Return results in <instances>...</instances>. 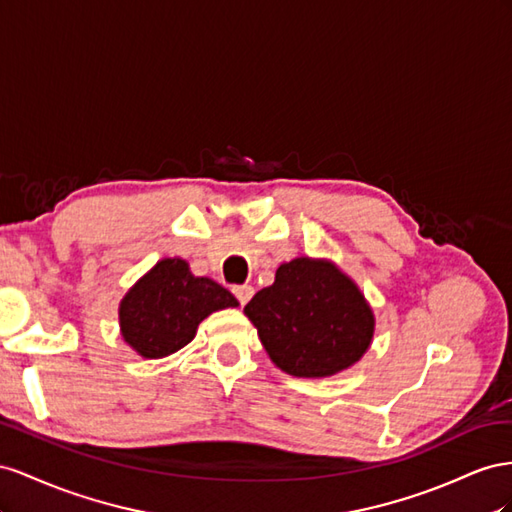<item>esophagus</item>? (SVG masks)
Here are the masks:
<instances>
[{
  "label": "esophagus",
  "instance_id": "1",
  "mask_svg": "<svg viewBox=\"0 0 512 512\" xmlns=\"http://www.w3.org/2000/svg\"><path fill=\"white\" fill-rule=\"evenodd\" d=\"M233 294H236V298L240 300V304H246L248 300L253 298L255 289H253L251 285H238V287H233Z\"/></svg>",
  "mask_w": 512,
  "mask_h": 512
}]
</instances>
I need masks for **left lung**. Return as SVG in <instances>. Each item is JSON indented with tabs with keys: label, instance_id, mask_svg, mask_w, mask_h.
Wrapping results in <instances>:
<instances>
[{
	"label": "left lung",
	"instance_id": "8db88e82",
	"mask_svg": "<svg viewBox=\"0 0 512 512\" xmlns=\"http://www.w3.org/2000/svg\"><path fill=\"white\" fill-rule=\"evenodd\" d=\"M270 360L294 377H332L369 352L375 313L334 261L296 257L244 306Z\"/></svg>",
	"mask_w": 512,
	"mask_h": 512
}]
</instances>
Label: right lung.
Wrapping results in <instances>:
<instances>
[{"mask_svg":"<svg viewBox=\"0 0 512 512\" xmlns=\"http://www.w3.org/2000/svg\"><path fill=\"white\" fill-rule=\"evenodd\" d=\"M240 302L208 276H195L182 257H165L120 300V332L141 358L158 360L191 343L199 324Z\"/></svg>","mask_w":512,"mask_h":512,"instance_id":"right-lung-1","label":"right lung"}]
</instances>
